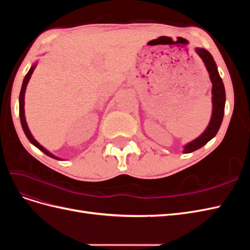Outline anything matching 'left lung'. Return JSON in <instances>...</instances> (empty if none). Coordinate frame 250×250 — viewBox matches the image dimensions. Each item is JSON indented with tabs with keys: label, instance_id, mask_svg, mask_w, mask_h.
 I'll return each instance as SVG.
<instances>
[{
	"label": "left lung",
	"instance_id": "obj_1",
	"mask_svg": "<svg viewBox=\"0 0 250 250\" xmlns=\"http://www.w3.org/2000/svg\"><path fill=\"white\" fill-rule=\"evenodd\" d=\"M196 53L199 55L204 62L207 70L209 75V79L211 81V102H213V111H211V118L207 129L200 134L197 139L188 143L184 147V153H191L193 151L201 148L202 146L213 139L217 134L219 128L221 126L223 116H224V107H225V88L222 82V79L219 75L217 64L210 53L202 48H196Z\"/></svg>",
	"mask_w": 250,
	"mask_h": 250
}]
</instances>
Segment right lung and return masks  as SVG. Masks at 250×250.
<instances>
[{
	"label": "right lung",
	"instance_id": "obj_1",
	"mask_svg": "<svg viewBox=\"0 0 250 250\" xmlns=\"http://www.w3.org/2000/svg\"><path fill=\"white\" fill-rule=\"evenodd\" d=\"M36 65H37V63H34L31 67H30L29 72L27 73V75H26L25 78H24V81H22V85H21V93H20V119H21V127H22V130H24V132H25V134H26V137H27V139L30 141V143L33 144V145H34L35 147L39 148L41 151H42V152H43L44 154H47L48 156L55 158V160L62 161L59 157H57V156H55V155H53L51 152H49V151H48L46 148H43V147L41 145V144L33 138V135L31 134V132H30L29 128H28V125H27V122H26L25 108H24V106H25V93H26V87H27L28 82H29L30 78H31V75H32L33 71L35 70Z\"/></svg>",
	"mask_w": 250,
	"mask_h": 250
}]
</instances>
